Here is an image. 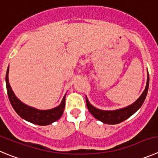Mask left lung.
<instances>
[{
	"label": "left lung",
	"instance_id": "left-lung-1",
	"mask_svg": "<svg viewBox=\"0 0 158 158\" xmlns=\"http://www.w3.org/2000/svg\"><path fill=\"white\" fill-rule=\"evenodd\" d=\"M149 88V74H147V81L146 88L140 95L139 98L133 102L131 105L128 106L126 107L122 108V109L115 110H102L97 109L95 106L92 105L89 102V99L86 97V105L89 112L93 115L95 118L97 120L102 121L104 124H119L122 121H125L130 118L132 114H135L143 105V102L145 100L147 97V92H148Z\"/></svg>",
	"mask_w": 158,
	"mask_h": 158
}]
</instances>
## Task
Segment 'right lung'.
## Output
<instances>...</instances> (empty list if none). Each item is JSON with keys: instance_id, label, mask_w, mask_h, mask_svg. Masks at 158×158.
Segmentation results:
<instances>
[{"instance_id": "add662e5", "label": "right lung", "mask_w": 158, "mask_h": 158, "mask_svg": "<svg viewBox=\"0 0 158 158\" xmlns=\"http://www.w3.org/2000/svg\"><path fill=\"white\" fill-rule=\"evenodd\" d=\"M8 71H9V69L8 67L5 81H6V88L8 99H9L13 109L15 110L19 116H20L23 119L26 120L29 122L37 124V125H41V126L52 124L61 118L63 111H64L66 95L63 97L60 105L53 109L41 110H37L34 107H31V106H29L22 102L13 92L11 85H9V81H8Z\"/></svg>"}]
</instances>
